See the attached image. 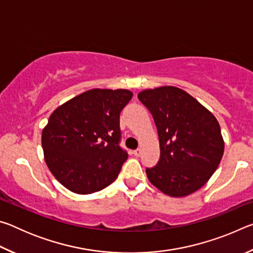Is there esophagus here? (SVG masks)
I'll return each mask as SVG.
<instances>
[{"label":"esophagus","instance_id":"34e87169","mask_svg":"<svg viewBox=\"0 0 253 253\" xmlns=\"http://www.w3.org/2000/svg\"><path fill=\"white\" fill-rule=\"evenodd\" d=\"M142 153H143V151L140 148H137V149H135L134 152H132V154H134V155L137 156V157H139L140 155H142Z\"/></svg>","mask_w":253,"mask_h":253}]
</instances>
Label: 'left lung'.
Here are the masks:
<instances>
[{
    "mask_svg": "<svg viewBox=\"0 0 253 253\" xmlns=\"http://www.w3.org/2000/svg\"><path fill=\"white\" fill-rule=\"evenodd\" d=\"M138 99L153 115L160 138V161L146 169L149 182L173 198L194 193L223 156L219 122L195 98L173 85L143 90Z\"/></svg>",
    "mask_w": 253,
    "mask_h": 253,
    "instance_id": "1",
    "label": "left lung"
}]
</instances>
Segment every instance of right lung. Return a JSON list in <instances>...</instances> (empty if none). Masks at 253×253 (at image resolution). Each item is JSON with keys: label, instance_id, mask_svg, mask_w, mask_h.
<instances>
[{"label": "right lung", "instance_id": "obj_1", "mask_svg": "<svg viewBox=\"0 0 253 253\" xmlns=\"http://www.w3.org/2000/svg\"><path fill=\"white\" fill-rule=\"evenodd\" d=\"M131 97L126 89H91L51 114L42 130L44 160L68 190L91 194L116 179L128 158L119 146V116Z\"/></svg>", "mask_w": 253, "mask_h": 253}]
</instances>
